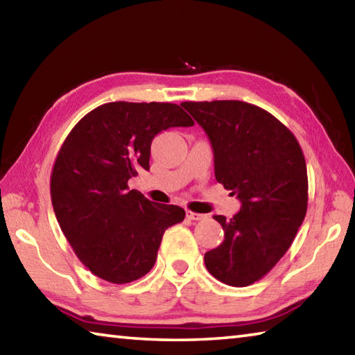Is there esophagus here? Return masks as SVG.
Listing matches in <instances>:
<instances>
[{
    "label": "esophagus",
    "instance_id": "34e87169",
    "mask_svg": "<svg viewBox=\"0 0 355 355\" xmlns=\"http://www.w3.org/2000/svg\"><path fill=\"white\" fill-rule=\"evenodd\" d=\"M186 218H188L189 220H203L207 216L200 214V213H194V211H186Z\"/></svg>",
    "mask_w": 355,
    "mask_h": 355
}]
</instances>
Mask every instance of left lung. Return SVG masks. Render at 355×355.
<instances>
[{"instance_id":"8db88e82","label":"left lung","mask_w":355,"mask_h":355,"mask_svg":"<svg viewBox=\"0 0 355 355\" xmlns=\"http://www.w3.org/2000/svg\"><path fill=\"white\" fill-rule=\"evenodd\" d=\"M205 130L214 175L241 209L227 219L224 241L205 254L209 274L230 286L264 277L290 249L307 213V166L294 135L272 114L238 100L184 101Z\"/></svg>"}]
</instances>
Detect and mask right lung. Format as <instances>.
I'll list each match as a JSON object with an SVG mask.
<instances>
[{"mask_svg": "<svg viewBox=\"0 0 355 355\" xmlns=\"http://www.w3.org/2000/svg\"><path fill=\"white\" fill-rule=\"evenodd\" d=\"M192 125L178 105L112 101L86 114L65 137L51 172V203L94 275L122 285L153 268L164 232L184 219V209L150 202L128 180L150 169L156 135Z\"/></svg>", "mask_w": 355, "mask_h": 355, "instance_id": "right-lung-1", "label": "right lung"}]
</instances>
